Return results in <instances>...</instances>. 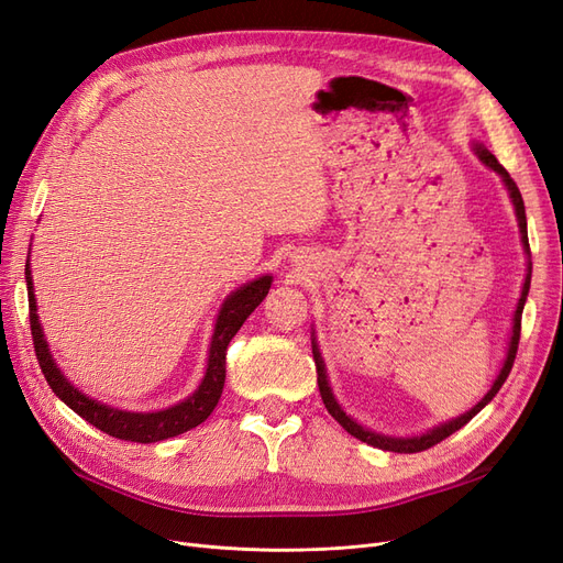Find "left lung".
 <instances>
[{
	"mask_svg": "<svg viewBox=\"0 0 563 563\" xmlns=\"http://www.w3.org/2000/svg\"><path fill=\"white\" fill-rule=\"evenodd\" d=\"M473 151L477 153V158L487 165L489 169H494L496 174H500L503 184H506L508 192H510V200L515 205V214H517V221H519V232H521V244H525L527 254H529V235H527V211H525V200H521V192L517 188V184L512 181V177L508 174V169L503 167L494 153L489 148H484L482 144H475ZM529 286H531V263H529V269H527V279H525V286H521V296H519V302H517V309H515V319H512V335H510V342H508V354H506V361H503V367L498 377L494 379L492 389L487 391V396H484L473 410H468L466 415H461L452 421H444L440 426H435V429H431L429 433L423 435H412V438H394V435H382V433H375L371 429H365V426L356 423L352 417H349L340 402L335 400L333 391H331V384H328V375H325V365H323V358L319 354V344L312 340V354H314V363H317V382H319V391H321V400L325 405V410L331 412V417H335V421L342 426V429L346 433H352L354 438H358L361 442H367L373 444V448H379V450H386V452H398V454H415V452H423L433 448V444L442 442L444 438H450L452 433H456L461 426H466L484 405L492 402V398L498 394V389L503 386V382L508 379L510 371H512V363H515V356H517V346H519V333H521V312H525V302H527V296H529Z\"/></svg>",
	"mask_w": 563,
	"mask_h": 563,
	"instance_id": "1",
	"label": "left lung"
}]
</instances>
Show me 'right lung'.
<instances>
[{
    "mask_svg": "<svg viewBox=\"0 0 563 563\" xmlns=\"http://www.w3.org/2000/svg\"><path fill=\"white\" fill-rule=\"evenodd\" d=\"M25 279H27L30 328H32L34 354L38 358V365H42V373L53 389V394L65 405H69L76 415L84 417L88 423H92L95 429L104 431L111 438L142 442V444L186 433L190 429H196L198 423H202L211 412H214V407L223 394V384H225L228 344L232 338L238 335L246 317L263 302V298L269 290V284H273V277L265 275V277H258L254 282L240 286L238 290H232V294L225 298V302L221 305V312L217 317L214 335H211L207 373H205L198 389L192 391V396H188L186 400L172 405V407H167V410H161V412H128V410H115V407H109L104 402H97V400L88 398L79 389H74L71 382H67V377L60 373V367L55 365V361L48 352V342L44 338L42 323H38V317H36V300H34L30 261L25 265Z\"/></svg>",
    "mask_w": 563,
    "mask_h": 563,
    "instance_id": "1",
    "label": "right lung"
}]
</instances>
